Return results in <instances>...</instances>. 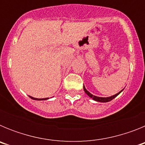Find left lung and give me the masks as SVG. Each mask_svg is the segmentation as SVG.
Wrapping results in <instances>:
<instances>
[{"label":"left lung","instance_id":"obj_1","mask_svg":"<svg viewBox=\"0 0 145 145\" xmlns=\"http://www.w3.org/2000/svg\"><path fill=\"white\" fill-rule=\"evenodd\" d=\"M123 89H122V90L120 91H119L118 93H116V94H115V95L110 96V97H97V96L93 95L92 93H91L90 92L86 90V88H85V86H84V91H85V93H86L88 97H91V98H92V99H93L94 101H97V102H110V101L112 100V99L116 98L118 95H119V94H120V93L123 91Z\"/></svg>","mask_w":145,"mask_h":145}]
</instances>
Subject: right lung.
Returning a JSON list of instances; mask_svg holds the SVG:
<instances>
[{
	"mask_svg": "<svg viewBox=\"0 0 145 145\" xmlns=\"http://www.w3.org/2000/svg\"><path fill=\"white\" fill-rule=\"evenodd\" d=\"M29 97H30V98L32 99H34V100H38V101H39V100H47V99H48L49 98H43V99H38V98H35V97H31V96H29Z\"/></svg>",
	"mask_w": 145,
	"mask_h": 145,
	"instance_id": "right-lung-1",
	"label": "right lung"
}]
</instances>
